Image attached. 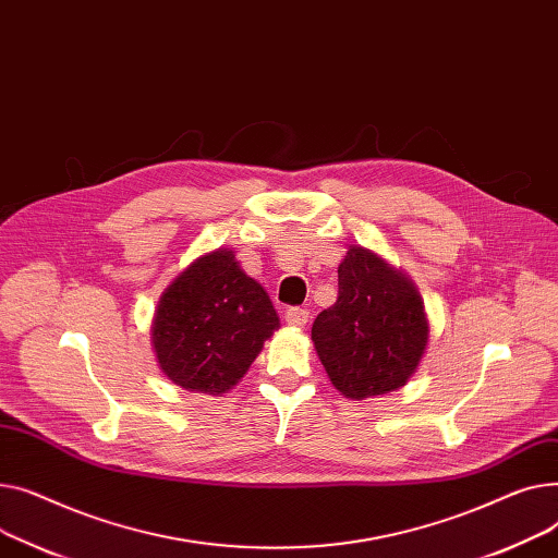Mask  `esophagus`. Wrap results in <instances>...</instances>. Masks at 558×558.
Masks as SVG:
<instances>
[{
  "label": "esophagus",
  "mask_w": 558,
  "mask_h": 558,
  "mask_svg": "<svg viewBox=\"0 0 558 558\" xmlns=\"http://www.w3.org/2000/svg\"><path fill=\"white\" fill-rule=\"evenodd\" d=\"M283 319H286V324H290V326H306V322H308V311L306 308H288L286 313H283Z\"/></svg>",
  "instance_id": "obj_1"
}]
</instances>
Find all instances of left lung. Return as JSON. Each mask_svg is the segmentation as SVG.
Instances as JSON below:
<instances>
[{
  "label": "left lung",
  "instance_id": "left-lung-1",
  "mask_svg": "<svg viewBox=\"0 0 558 558\" xmlns=\"http://www.w3.org/2000/svg\"><path fill=\"white\" fill-rule=\"evenodd\" d=\"M428 317L408 275L351 245L338 268V300L313 322V344L331 383L363 401L401 389L428 347Z\"/></svg>",
  "mask_w": 558,
  "mask_h": 558
}]
</instances>
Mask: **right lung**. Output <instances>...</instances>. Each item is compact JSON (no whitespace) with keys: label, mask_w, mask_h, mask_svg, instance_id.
I'll use <instances>...</instances> for the list:
<instances>
[{"label":"right lung","mask_w":558,"mask_h":558,"mask_svg":"<svg viewBox=\"0 0 558 558\" xmlns=\"http://www.w3.org/2000/svg\"><path fill=\"white\" fill-rule=\"evenodd\" d=\"M277 329L279 315L264 286L241 270L232 250L218 247L161 292L150 336L163 376L216 397L247 374Z\"/></svg>","instance_id":"add662e5"}]
</instances>
